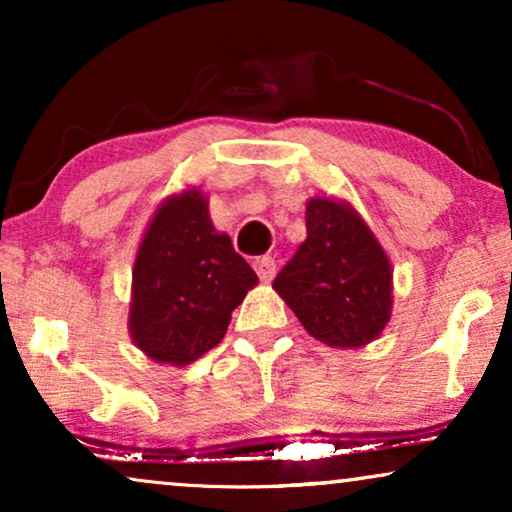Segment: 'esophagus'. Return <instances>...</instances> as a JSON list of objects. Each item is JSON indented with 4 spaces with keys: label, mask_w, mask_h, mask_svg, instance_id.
<instances>
[{
    "label": "esophagus",
    "mask_w": 512,
    "mask_h": 512,
    "mask_svg": "<svg viewBox=\"0 0 512 512\" xmlns=\"http://www.w3.org/2000/svg\"><path fill=\"white\" fill-rule=\"evenodd\" d=\"M254 270H256V275H258V279H261V282H270V279L275 277V270H277L275 258H272V256L254 258Z\"/></svg>",
    "instance_id": "esophagus-1"
}]
</instances>
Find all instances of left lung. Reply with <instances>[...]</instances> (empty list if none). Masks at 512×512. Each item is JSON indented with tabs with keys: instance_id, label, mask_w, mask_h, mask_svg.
Instances as JSON below:
<instances>
[{
	"instance_id": "left-lung-1",
	"label": "left lung",
	"mask_w": 512,
	"mask_h": 512,
	"mask_svg": "<svg viewBox=\"0 0 512 512\" xmlns=\"http://www.w3.org/2000/svg\"><path fill=\"white\" fill-rule=\"evenodd\" d=\"M307 240L272 289L305 331L328 347L356 349L380 338L394 305V272L373 230L347 202L312 198Z\"/></svg>"
}]
</instances>
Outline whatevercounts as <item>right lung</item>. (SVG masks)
<instances>
[{"instance_id": "obj_1", "label": "right lung", "mask_w": 512, "mask_h": 512, "mask_svg": "<svg viewBox=\"0 0 512 512\" xmlns=\"http://www.w3.org/2000/svg\"><path fill=\"white\" fill-rule=\"evenodd\" d=\"M256 284L230 237L216 233L205 195L188 188L156 209L139 244L130 338L153 361L188 366L219 345Z\"/></svg>"}]
</instances>
